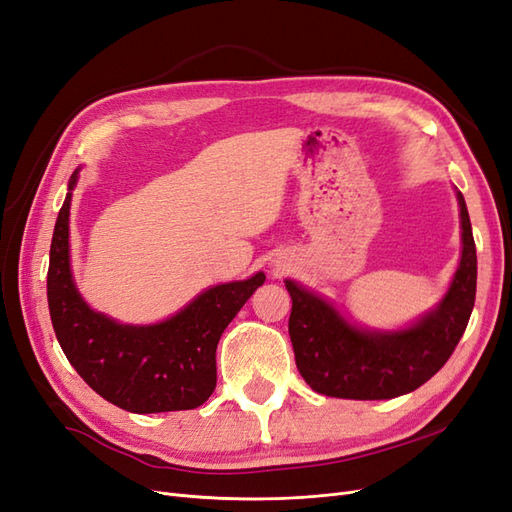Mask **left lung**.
Wrapping results in <instances>:
<instances>
[{"mask_svg": "<svg viewBox=\"0 0 512 512\" xmlns=\"http://www.w3.org/2000/svg\"><path fill=\"white\" fill-rule=\"evenodd\" d=\"M461 258L440 303L408 327L380 331L346 318L303 284L286 280L288 333L299 374L316 393L342 399H393L425 384L451 359L476 299V245L466 200L455 188Z\"/></svg>", "mask_w": 512, "mask_h": 512, "instance_id": "left-lung-1", "label": "left lung"}]
</instances>
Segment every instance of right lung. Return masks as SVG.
Returning <instances> with one entry per match:
<instances>
[{"mask_svg": "<svg viewBox=\"0 0 512 512\" xmlns=\"http://www.w3.org/2000/svg\"><path fill=\"white\" fill-rule=\"evenodd\" d=\"M79 170L68 181L57 215L46 277L61 350L91 389L117 408L153 414L203 406L218 382L220 337L254 290L265 284V273L211 286L177 314L153 324H123L96 312L76 288L70 265V205Z\"/></svg>", "mask_w": 512, "mask_h": 512, "instance_id": "add662e5", "label": "right lung"}]
</instances>
